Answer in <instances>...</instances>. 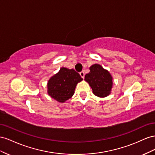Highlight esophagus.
Segmentation results:
<instances>
[{"label":"esophagus","instance_id":"34e87169","mask_svg":"<svg viewBox=\"0 0 155 155\" xmlns=\"http://www.w3.org/2000/svg\"><path fill=\"white\" fill-rule=\"evenodd\" d=\"M80 75H81V77L82 78H84V76H85V73H84V71H82V72L80 73Z\"/></svg>","mask_w":155,"mask_h":155}]
</instances>
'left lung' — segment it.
Listing matches in <instances>:
<instances>
[{"mask_svg":"<svg viewBox=\"0 0 155 155\" xmlns=\"http://www.w3.org/2000/svg\"><path fill=\"white\" fill-rule=\"evenodd\" d=\"M90 70L84 80L91 86L94 94L99 97L109 95L113 84L112 75L99 64L92 65Z\"/></svg>","mask_w":155,"mask_h":155,"instance_id":"8db88e82","label":"left lung"}]
</instances>
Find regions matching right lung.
I'll list each match as a JSON object with an SVG mask.
<instances>
[{
	"label": "right lung",
	"instance_id": "1",
	"mask_svg": "<svg viewBox=\"0 0 155 155\" xmlns=\"http://www.w3.org/2000/svg\"><path fill=\"white\" fill-rule=\"evenodd\" d=\"M82 81L81 75L74 69L61 68L58 73L48 80L47 93L56 101L64 103L71 98L77 84Z\"/></svg>",
	"mask_w": 155,
	"mask_h": 155
}]
</instances>
